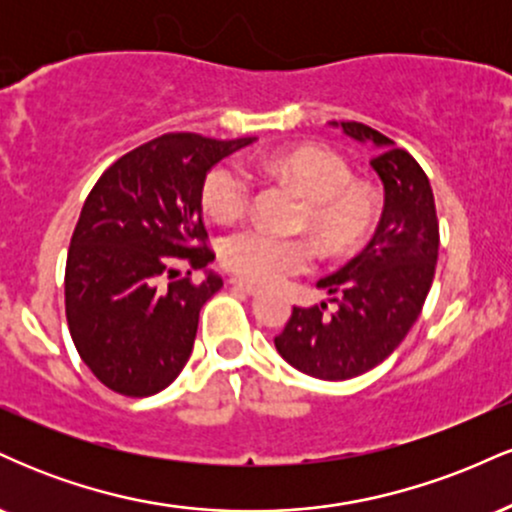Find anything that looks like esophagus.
I'll use <instances>...</instances> for the list:
<instances>
[{
	"label": "esophagus",
	"mask_w": 512,
	"mask_h": 512,
	"mask_svg": "<svg viewBox=\"0 0 512 512\" xmlns=\"http://www.w3.org/2000/svg\"><path fill=\"white\" fill-rule=\"evenodd\" d=\"M228 284H231L236 291L248 293V296H260V293H262L255 284H250V281H243V279H231Z\"/></svg>",
	"instance_id": "1"
}]
</instances>
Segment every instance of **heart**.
I'll return each mask as SVG.
<instances>
[{"instance_id": "heart-1", "label": "heart", "mask_w": 512, "mask_h": 512, "mask_svg": "<svg viewBox=\"0 0 512 512\" xmlns=\"http://www.w3.org/2000/svg\"><path fill=\"white\" fill-rule=\"evenodd\" d=\"M262 170L296 187L305 202V223L330 252H344L370 236L380 216L373 190L354 185V173L342 156L320 146H296L264 158ZM250 178L236 163H219L202 185L204 211L219 223H231L250 204ZM221 262L233 274L255 284H281L313 264V250L301 238H286L267 228H243L221 243Z\"/></svg>"}]
</instances>
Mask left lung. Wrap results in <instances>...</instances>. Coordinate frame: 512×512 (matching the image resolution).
I'll use <instances>...</instances> for the list:
<instances>
[{
	"instance_id": "obj_1",
	"label": "left lung",
	"mask_w": 512,
	"mask_h": 512,
	"mask_svg": "<svg viewBox=\"0 0 512 512\" xmlns=\"http://www.w3.org/2000/svg\"><path fill=\"white\" fill-rule=\"evenodd\" d=\"M375 149L370 168L385 190L383 216L366 250L317 281L327 301L293 308L274 339L286 363L320 380H349L383 363L402 344L431 291L438 262V219L431 182L392 139L361 122H330Z\"/></svg>"
}]
</instances>
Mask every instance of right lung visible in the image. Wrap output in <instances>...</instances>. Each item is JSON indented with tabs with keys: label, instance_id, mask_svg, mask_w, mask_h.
<instances>
[{
	"label": "right lung",
	"instance_id": "add662e5",
	"mask_svg": "<svg viewBox=\"0 0 512 512\" xmlns=\"http://www.w3.org/2000/svg\"><path fill=\"white\" fill-rule=\"evenodd\" d=\"M252 142L163 134L115 161L86 197L69 245L64 303L76 351L110 390L156 395L185 368L199 310L223 286L202 245L204 178ZM182 263L204 268L205 279L178 280Z\"/></svg>",
	"mask_w": 512,
	"mask_h": 512
}]
</instances>
